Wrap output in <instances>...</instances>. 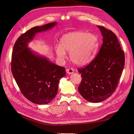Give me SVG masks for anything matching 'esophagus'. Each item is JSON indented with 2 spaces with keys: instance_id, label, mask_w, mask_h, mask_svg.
<instances>
[{
  "instance_id": "esophagus-1",
  "label": "esophagus",
  "mask_w": 134,
  "mask_h": 134,
  "mask_svg": "<svg viewBox=\"0 0 134 134\" xmlns=\"http://www.w3.org/2000/svg\"><path fill=\"white\" fill-rule=\"evenodd\" d=\"M66 72L68 74H72L74 72V69H72V68H69V69H66Z\"/></svg>"
}]
</instances>
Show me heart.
Returning <instances> with one entry per match:
<instances>
[{
  "label": "heart",
  "mask_w": 134,
  "mask_h": 134,
  "mask_svg": "<svg viewBox=\"0 0 134 134\" xmlns=\"http://www.w3.org/2000/svg\"><path fill=\"white\" fill-rule=\"evenodd\" d=\"M97 36L87 32L76 31L64 35L60 39V45L55 47L56 53L60 59L69 52L70 60L78 65H84L93 60L98 49Z\"/></svg>",
  "instance_id": "b5f03b06"
}]
</instances>
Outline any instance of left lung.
I'll return each instance as SVG.
<instances>
[{"label":"left lung","instance_id":"8db88e82","mask_svg":"<svg viewBox=\"0 0 134 134\" xmlns=\"http://www.w3.org/2000/svg\"><path fill=\"white\" fill-rule=\"evenodd\" d=\"M103 37L98 54L87 66L78 68L82 81L78 91L89 102L106 100L118 86L125 65V54L116 35L103 26H98Z\"/></svg>","mask_w":134,"mask_h":134}]
</instances>
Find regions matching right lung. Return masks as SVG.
Returning <instances> with one entry per match:
<instances>
[{
    "label": "right lung",
    "instance_id": "right-lung-1",
    "mask_svg": "<svg viewBox=\"0 0 134 134\" xmlns=\"http://www.w3.org/2000/svg\"><path fill=\"white\" fill-rule=\"evenodd\" d=\"M56 25V22H52L31 28L18 38L12 51V74L22 94L35 104H47L55 98L59 81L66 71L65 68L36 55L27 47V44L36 34Z\"/></svg>",
    "mask_w": 134,
    "mask_h": 134
}]
</instances>
